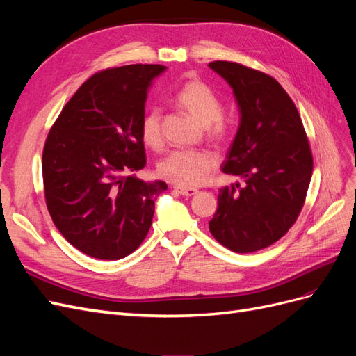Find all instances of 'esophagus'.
<instances>
[{"label":"esophagus","instance_id":"1","mask_svg":"<svg viewBox=\"0 0 356 356\" xmlns=\"http://www.w3.org/2000/svg\"><path fill=\"white\" fill-rule=\"evenodd\" d=\"M177 193H179L181 196H187V197H191V196H195L196 193H197V188H188V187H175L174 188Z\"/></svg>","mask_w":356,"mask_h":356}]
</instances>
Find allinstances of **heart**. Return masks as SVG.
I'll use <instances>...</instances> for the list:
<instances>
[{
	"mask_svg": "<svg viewBox=\"0 0 356 356\" xmlns=\"http://www.w3.org/2000/svg\"><path fill=\"white\" fill-rule=\"evenodd\" d=\"M175 102L191 117L208 127V134L213 139L227 136V127L220 120L222 104L208 84L197 79L186 81L174 96ZM160 111L147 110L141 120V135L149 147H157L161 139ZM217 166V157L208 149H177L160 161L159 174L165 179L182 187H196L208 178Z\"/></svg>",
	"mask_w": 356,
	"mask_h": 356,
	"instance_id": "1",
	"label": "heart"
}]
</instances>
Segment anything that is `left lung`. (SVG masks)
Masks as SVG:
<instances>
[{
    "label": "left lung",
    "mask_w": 356,
    "mask_h": 356,
    "mask_svg": "<svg viewBox=\"0 0 356 356\" xmlns=\"http://www.w3.org/2000/svg\"><path fill=\"white\" fill-rule=\"evenodd\" d=\"M209 68L233 89L241 115L221 170L245 181V187L236 182L220 190L209 230L233 252H255L296 222L314 159L296 105L273 77L236 62H211Z\"/></svg>",
    "instance_id": "left-lung-1"
}]
</instances>
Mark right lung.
<instances>
[{
	"label": "right lung",
	"mask_w": 356,
	"mask_h": 356,
	"mask_svg": "<svg viewBox=\"0 0 356 356\" xmlns=\"http://www.w3.org/2000/svg\"><path fill=\"white\" fill-rule=\"evenodd\" d=\"M163 65L104 70L63 106L42 152L50 217L83 254L120 260L152 227L163 181L129 175L145 166L141 120L152 81Z\"/></svg>",
	"instance_id": "obj_1"
}]
</instances>
